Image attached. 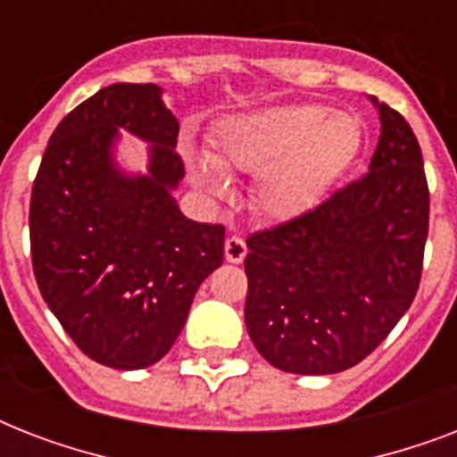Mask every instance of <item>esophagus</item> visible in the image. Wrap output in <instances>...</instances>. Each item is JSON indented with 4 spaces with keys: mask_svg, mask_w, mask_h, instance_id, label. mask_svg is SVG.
Listing matches in <instances>:
<instances>
[{
    "mask_svg": "<svg viewBox=\"0 0 457 457\" xmlns=\"http://www.w3.org/2000/svg\"><path fill=\"white\" fill-rule=\"evenodd\" d=\"M244 256H246V242L237 235L228 237L225 239V258H228V263H242Z\"/></svg>",
    "mask_w": 457,
    "mask_h": 457,
    "instance_id": "obj_1",
    "label": "esophagus"
}]
</instances>
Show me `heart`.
<instances>
[{
    "label": "heart",
    "instance_id": "1",
    "mask_svg": "<svg viewBox=\"0 0 457 457\" xmlns=\"http://www.w3.org/2000/svg\"><path fill=\"white\" fill-rule=\"evenodd\" d=\"M362 145L358 118L320 104L244 113L213 137L211 156H189L196 187L225 192L223 170L256 178L258 211L278 222L296 220L325 199Z\"/></svg>",
    "mask_w": 457,
    "mask_h": 457
}]
</instances>
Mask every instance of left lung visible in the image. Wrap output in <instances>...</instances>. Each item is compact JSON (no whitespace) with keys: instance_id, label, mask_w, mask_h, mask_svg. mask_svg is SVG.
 Instances as JSON below:
<instances>
[{"instance_id":"left-lung-1","label":"left lung","mask_w":457,"mask_h":457,"mask_svg":"<svg viewBox=\"0 0 457 457\" xmlns=\"http://www.w3.org/2000/svg\"><path fill=\"white\" fill-rule=\"evenodd\" d=\"M370 102L382 130L368 172L246 239V329L265 361L294 375L358 365L418 294L429 229L422 152L401 113Z\"/></svg>"}]
</instances>
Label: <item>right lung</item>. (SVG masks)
Wrapping results in <instances>:
<instances>
[{
  "label": "right lung",
  "instance_id": "obj_1",
  "mask_svg": "<svg viewBox=\"0 0 457 457\" xmlns=\"http://www.w3.org/2000/svg\"><path fill=\"white\" fill-rule=\"evenodd\" d=\"M142 138L147 170L117 161L122 132ZM178 118L158 85L99 89L54 130L30 199L39 294L92 361L142 370L182 332L194 294L222 265L225 228L189 220Z\"/></svg>",
  "mask_w": 457,
  "mask_h": 457
}]
</instances>
